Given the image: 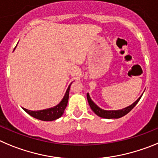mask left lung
Returning <instances> with one entry per match:
<instances>
[{
  "label": "left lung",
  "instance_id": "8db88e82",
  "mask_svg": "<svg viewBox=\"0 0 158 158\" xmlns=\"http://www.w3.org/2000/svg\"><path fill=\"white\" fill-rule=\"evenodd\" d=\"M86 97H87V101L88 103H89V106L91 108V109L93 110L94 113L96 115H98V116L102 118H106V119H118V118H120L122 116H125L126 114L130 112L135 106L137 105V103L139 102V101L140 100L141 97L139 98V99L135 101L133 104H131V106H127V107L124 108L123 109H120V110H104V109H102L101 108H99L98 106H97L96 104L91 100L90 97H89V94H86Z\"/></svg>",
  "mask_w": 158,
  "mask_h": 158
}]
</instances>
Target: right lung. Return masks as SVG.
Listing matches in <instances>:
<instances>
[{"mask_svg": "<svg viewBox=\"0 0 158 158\" xmlns=\"http://www.w3.org/2000/svg\"><path fill=\"white\" fill-rule=\"evenodd\" d=\"M71 84L69 85V88L67 89V91L62 101L58 104L57 106L50 108V109H43V110L39 111H31L27 109H24V108H23V109L26 113H27L31 116L36 118L38 120H43V121H52V120H56V119L60 118L63 115L64 112L66 109L68 102H69V90H70Z\"/></svg>", "mask_w": 158, "mask_h": 158, "instance_id": "right-lung-1", "label": "right lung"}]
</instances>
